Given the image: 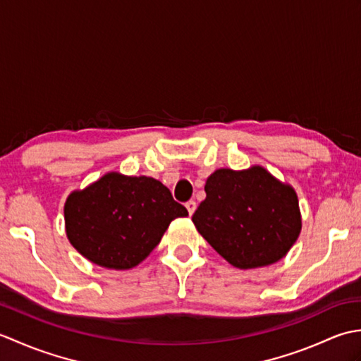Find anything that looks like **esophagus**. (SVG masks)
<instances>
[{
	"instance_id": "34e87169",
	"label": "esophagus",
	"mask_w": 361,
	"mask_h": 361,
	"mask_svg": "<svg viewBox=\"0 0 361 361\" xmlns=\"http://www.w3.org/2000/svg\"><path fill=\"white\" fill-rule=\"evenodd\" d=\"M186 208H188V212H189V216H192V214L195 212V208H197V203H195L194 200H189V202L186 203Z\"/></svg>"
}]
</instances>
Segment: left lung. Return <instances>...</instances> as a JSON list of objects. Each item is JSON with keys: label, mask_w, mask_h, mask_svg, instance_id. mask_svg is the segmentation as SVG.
Segmentation results:
<instances>
[{"label": "left lung", "mask_w": 361, "mask_h": 361, "mask_svg": "<svg viewBox=\"0 0 361 361\" xmlns=\"http://www.w3.org/2000/svg\"><path fill=\"white\" fill-rule=\"evenodd\" d=\"M204 192L192 216L197 231L242 270L278 262L301 233L295 189L264 167L219 169L206 180Z\"/></svg>", "instance_id": "8db88e82"}]
</instances>
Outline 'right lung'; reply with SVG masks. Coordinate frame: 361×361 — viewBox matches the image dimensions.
<instances>
[{
    "instance_id": "add662e5",
    "label": "right lung",
    "mask_w": 361,
    "mask_h": 361,
    "mask_svg": "<svg viewBox=\"0 0 361 361\" xmlns=\"http://www.w3.org/2000/svg\"><path fill=\"white\" fill-rule=\"evenodd\" d=\"M188 209L150 176L105 173L65 203V228L73 247L91 262L128 270L147 257L167 226Z\"/></svg>"
}]
</instances>
